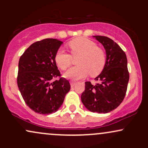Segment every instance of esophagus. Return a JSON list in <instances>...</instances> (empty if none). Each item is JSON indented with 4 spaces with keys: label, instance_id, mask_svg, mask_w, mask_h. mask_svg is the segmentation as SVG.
I'll return each instance as SVG.
<instances>
[{
    "label": "esophagus",
    "instance_id": "obj_1",
    "mask_svg": "<svg viewBox=\"0 0 148 148\" xmlns=\"http://www.w3.org/2000/svg\"><path fill=\"white\" fill-rule=\"evenodd\" d=\"M76 84V82H74V81H71L70 82V85H71V87H74V86Z\"/></svg>",
    "mask_w": 148,
    "mask_h": 148
}]
</instances>
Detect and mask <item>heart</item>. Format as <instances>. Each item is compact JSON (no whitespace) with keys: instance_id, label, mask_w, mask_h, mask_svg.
<instances>
[{"instance_id":"obj_1","label":"heart","mask_w":148,"mask_h":148,"mask_svg":"<svg viewBox=\"0 0 148 148\" xmlns=\"http://www.w3.org/2000/svg\"><path fill=\"white\" fill-rule=\"evenodd\" d=\"M68 47L73 56H79L76 61L79 65L69 69L64 73V77L79 80L86 77L89 74L91 76H96L102 72L106 64V54L94 42L79 37L69 42ZM72 60V56L62 49H59L55 55L56 62L62 70L68 68Z\"/></svg>"}]
</instances>
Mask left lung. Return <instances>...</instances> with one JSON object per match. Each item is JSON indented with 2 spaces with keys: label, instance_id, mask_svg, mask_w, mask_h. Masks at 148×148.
Wrapping results in <instances>:
<instances>
[{
  "label": "left lung",
  "instance_id": "left-lung-1",
  "mask_svg": "<svg viewBox=\"0 0 148 148\" xmlns=\"http://www.w3.org/2000/svg\"><path fill=\"white\" fill-rule=\"evenodd\" d=\"M103 45L106 51V64L102 72L95 78L99 81L92 85L86 82L81 101L91 112L106 113L115 109L125 98L130 74L125 53L109 37L92 36Z\"/></svg>",
  "mask_w": 148,
  "mask_h": 148
}]
</instances>
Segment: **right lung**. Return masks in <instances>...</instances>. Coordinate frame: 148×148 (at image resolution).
Returning a JSON list of instances; mask_svg holds the SVG:
<instances>
[{
  "instance_id": "obj_1",
  "label": "right lung",
  "mask_w": 148,
  "mask_h": 148,
  "mask_svg": "<svg viewBox=\"0 0 148 148\" xmlns=\"http://www.w3.org/2000/svg\"><path fill=\"white\" fill-rule=\"evenodd\" d=\"M63 43L48 38L32 44L18 61L17 85L27 106L35 113H55L70 90L68 80L60 78L55 55Z\"/></svg>"
}]
</instances>
